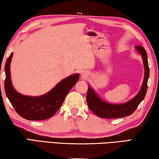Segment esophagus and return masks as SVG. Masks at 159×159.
Listing matches in <instances>:
<instances>
[{
    "mask_svg": "<svg viewBox=\"0 0 159 159\" xmlns=\"http://www.w3.org/2000/svg\"><path fill=\"white\" fill-rule=\"evenodd\" d=\"M81 75H82V77L83 78H84V79H85V78L88 76V73L86 71H83V72H82Z\"/></svg>",
    "mask_w": 159,
    "mask_h": 159,
    "instance_id": "obj_1",
    "label": "esophagus"
}]
</instances>
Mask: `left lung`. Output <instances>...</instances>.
<instances>
[{"instance_id":"left-lung-1","label":"left lung","mask_w":159,"mask_h":159,"mask_svg":"<svg viewBox=\"0 0 159 159\" xmlns=\"http://www.w3.org/2000/svg\"><path fill=\"white\" fill-rule=\"evenodd\" d=\"M135 49L142 56L144 68V77L140 90L135 97L127 102L123 104H111L102 100L95 91L89 85L86 95L87 104L91 111L98 117L116 118L128 116L135 111L139 104L144 99L147 91V82L149 77L147 55L146 50L141 45H137Z\"/></svg>"}]
</instances>
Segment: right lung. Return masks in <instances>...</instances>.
Returning a JSON list of instances; mask_svg holds the SVG:
<instances>
[{"mask_svg": "<svg viewBox=\"0 0 159 159\" xmlns=\"http://www.w3.org/2000/svg\"><path fill=\"white\" fill-rule=\"evenodd\" d=\"M13 53L7 58L5 66V90L16 112L24 118L31 120L48 119L57 111L68 93L79 79V74L71 75L59 82L44 95L31 97L18 93L12 84L10 63Z\"/></svg>", "mask_w": 159, "mask_h": 159, "instance_id": "add662e5", "label": "right lung"}]
</instances>
